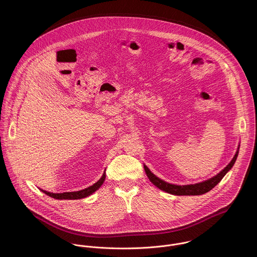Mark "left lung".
<instances>
[{
	"instance_id": "left-lung-1",
	"label": "left lung",
	"mask_w": 257,
	"mask_h": 257,
	"mask_svg": "<svg viewBox=\"0 0 257 257\" xmlns=\"http://www.w3.org/2000/svg\"><path fill=\"white\" fill-rule=\"evenodd\" d=\"M239 147H238V150H237L236 154L234 155L231 162L222 171L219 172L216 176L208 179L206 181L200 182V183L182 185V186L181 185L170 184L162 180V179H160L159 177H157L155 174H153L146 165H145V171L147 173V177L149 178V180L152 183L154 184L156 187H158L160 190L165 191L169 194L175 195V196H199V195H203V194L209 192L210 190H212L223 178V176L231 170L234 163L236 162V159H237L238 153H239Z\"/></svg>"
}]
</instances>
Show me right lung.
<instances>
[{"instance_id":"right-lung-1","label":"right lung","mask_w":257,"mask_h":257,"mask_svg":"<svg viewBox=\"0 0 257 257\" xmlns=\"http://www.w3.org/2000/svg\"><path fill=\"white\" fill-rule=\"evenodd\" d=\"M105 178H106V172L103 173L102 177L98 180L96 183L93 184L92 186H89L88 188H86L84 190L77 191V192H67V193H61V194H54V193H50V192L41 190V189H39V190L41 192H43L45 195L51 196L53 198H56V199H81V198H84V197L92 195L96 190H98L102 186V184L104 183Z\"/></svg>"}]
</instances>
